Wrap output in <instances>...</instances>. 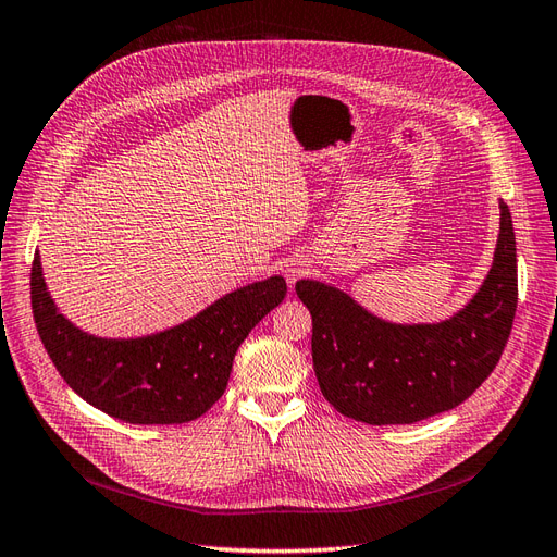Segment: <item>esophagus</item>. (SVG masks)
<instances>
[{"label": "esophagus", "mask_w": 557, "mask_h": 557, "mask_svg": "<svg viewBox=\"0 0 557 557\" xmlns=\"http://www.w3.org/2000/svg\"><path fill=\"white\" fill-rule=\"evenodd\" d=\"M308 270H310V263L306 259H294L284 265V277H287L289 284H296V280L304 277Z\"/></svg>", "instance_id": "obj_1"}]
</instances>
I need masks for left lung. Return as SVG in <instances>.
I'll return each mask as SVG.
<instances>
[{"instance_id":"8db88e82","label":"left lung","mask_w":557,"mask_h":557,"mask_svg":"<svg viewBox=\"0 0 557 557\" xmlns=\"http://www.w3.org/2000/svg\"><path fill=\"white\" fill-rule=\"evenodd\" d=\"M312 314V367L324 399L367 424H412L446 412L495 371L518 306L516 233L499 200V235L490 273L450 320L396 324L343 289L298 280Z\"/></svg>"}]
</instances>
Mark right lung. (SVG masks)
<instances>
[{"label": "right lung", "mask_w": 557, "mask_h": 557, "mask_svg": "<svg viewBox=\"0 0 557 557\" xmlns=\"http://www.w3.org/2000/svg\"><path fill=\"white\" fill-rule=\"evenodd\" d=\"M29 287L39 338L65 383L90 406L131 424H182L208 412L228 385L237 347L287 296V282L273 275L221 296L177 326L102 338L58 310L39 251Z\"/></svg>", "instance_id": "add662e5"}]
</instances>
